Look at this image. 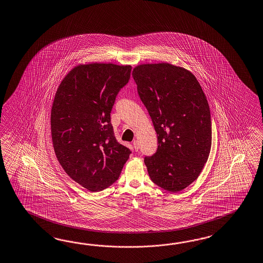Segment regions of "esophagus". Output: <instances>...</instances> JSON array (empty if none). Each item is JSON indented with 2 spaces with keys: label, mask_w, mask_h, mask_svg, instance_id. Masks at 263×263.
I'll list each match as a JSON object with an SVG mask.
<instances>
[{
  "label": "esophagus",
  "mask_w": 263,
  "mask_h": 263,
  "mask_svg": "<svg viewBox=\"0 0 263 263\" xmlns=\"http://www.w3.org/2000/svg\"><path fill=\"white\" fill-rule=\"evenodd\" d=\"M133 145H134V148H135V152H137L139 149V142L137 141V140H135L134 143H133Z\"/></svg>",
  "instance_id": "obj_1"
}]
</instances>
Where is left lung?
I'll return each mask as SVG.
<instances>
[{
    "instance_id": "obj_1",
    "label": "left lung",
    "mask_w": 263,
    "mask_h": 263,
    "mask_svg": "<svg viewBox=\"0 0 263 263\" xmlns=\"http://www.w3.org/2000/svg\"><path fill=\"white\" fill-rule=\"evenodd\" d=\"M133 77L157 134L156 153L144 159L148 175L162 189L180 192L198 177L209 157L207 98L195 75L168 63L138 65Z\"/></svg>"
}]
</instances>
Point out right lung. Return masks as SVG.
I'll list each match as a JSON object with an SVG mask.
<instances>
[{"label": "right lung", "instance_id": "obj_1", "mask_svg": "<svg viewBox=\"0 0 263 263\" xmlns=\"http://www.w3.org/2000/svg\"><path fill=\"white\" fill-rule=\"evenodd\" d=\"M132 66L81 64L61 82L50 115L54 152L67 175L90 192L114 184L130 151L115 138L110 111Z\"/></svg>", "mask_w": 263, "mask_h": 263}]
</instances>
